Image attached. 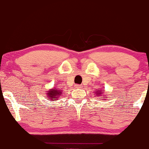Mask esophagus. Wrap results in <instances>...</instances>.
Segmentation results:
<instances>
[{
	"instance_id": "esophagus-1",
	"label": "esophagus",
	"mask_w": 149,
	"mask_h": 149,
	"mask_svg": "<svg viewBox=\"0 0 149 149\" xmlns=\"http://www.w3.org/2000/svg\"><path fill=\"white\" fill-rule=\"evenodd\" d=\"M76 88H83V85H75Z\"/></svg>"
}]
</instances>
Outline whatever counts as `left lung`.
<instances>
[{"label": "left lung", "mask_w": 149, "mask_h": 149, "mask_svg": "<svg viewBox=\"0 0 149 149\" xmlns=\"http://www.w3.org/2000/svg\"><path fill=\"white\" fill-rule=\"evenodd\" d=\"M104 92V90H101V89H98V90H95V96L97 97H100V96H102L103 95V93Z\"/></svg>", "instance_id": "left-lung-1"}]
</instances>
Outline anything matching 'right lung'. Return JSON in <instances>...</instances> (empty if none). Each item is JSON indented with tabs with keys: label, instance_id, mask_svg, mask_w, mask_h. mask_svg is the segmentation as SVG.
Instances as JSON below:
<instances>
[{
	"label": "right lung",
	"instance_id": "1",
	"mask_svg": "<svg viewBox=\"0 0 149 149\" xmlns=\"http://www.w3.org/2000/svg\"><path fill=\"white\" fill-rule=\"evenodd\" d=\"M61 92H62V90L58 88H53L52 90L50 89L49 91L46 92V98L49 99V100L51 102L54 101V100H57L61 97Z\"/></svg>",
	"mask_w": 149,
	"mask_h": 149
}]
</instances>
